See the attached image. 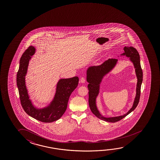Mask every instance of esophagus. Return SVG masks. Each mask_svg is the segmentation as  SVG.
Segmentation results:
<instances>
[{
  "instance_id": "1",
  "label": "esophagus",
  "mask_w": 160,
  "mask_h": 160,
  "mask_svg": "<svg viewBox=\"0 0 160 160\" xmlns=\"http://www.w3.org/2000/svg\"><path fill=\"white\" fill-rule=\"evenodd\" d=\"M80 82H81V83H85V79L84 78H81V79H80Z\"/></svg>"
}]
</instances>
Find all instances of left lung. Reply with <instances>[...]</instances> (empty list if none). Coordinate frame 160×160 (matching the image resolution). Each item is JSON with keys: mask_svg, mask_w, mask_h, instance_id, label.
Instances as JSON below:
<instances>
[{"mask_svg": "<svg viewBox=\"0 0 160 160\" xmlns=\"http://www.w3.org/2000/svg\"><path fill=\"white\" fill-rule=\"evenodd\" d=\"M123 50L124 52L122 53L121 56H125L127 58H129V60L133 64L137 79L136 94L134 100L133 104L128 112L125 114L117 117H105L100 113L97 107V99L99 94L100 84L102 82V79L107 74L112 71L113 68H114L118 63V60L113 58L109 59L105 61L101 65L90 66L87 70V81L89 82L88 88L89 90V107L92 113L98 118L105 122L115 123L120 121L136 109L139 101L141 88L143 80V72L141 66L139 55L136 49L131 46H125Z\"/></svg>", "mask_w": 160, "mask_h": 160, "instance_id": "obj_1", "label": "left lung"}]
</instances>
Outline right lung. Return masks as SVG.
I'll return each instance as SVG.
<instances>
[{"instance_id": "add662e5", "label": "right lung", "mask_w": 160, "mask_h": 160, "mask_svg": "<svg viewBox=\"0 0 160 160\" xmlns=\"http://www.w3.org/2000/svg\"><path fill=\"white\" fill-rule=\"evenodd\" d=\"M36 51V48L31 46L22 56L17 74V85L22 106L26 113L38 121L51 123L59 119L65 112L69 97L78 85L79 78L75 76L71 78L59 79L52 100L44 107H36L29 99L30 96L26 82L29 61Z\"/></svg>"}]
</instances>
